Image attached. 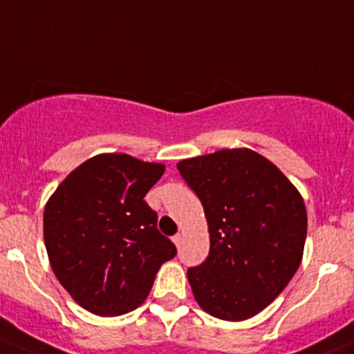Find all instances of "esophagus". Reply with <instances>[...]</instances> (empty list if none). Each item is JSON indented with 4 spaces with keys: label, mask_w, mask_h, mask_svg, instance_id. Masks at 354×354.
Listing matches in <instances>:
<instances>
[{
    "label": "esophagus",
    "mask_w": 354,
    "mask_h": 354,
    "mask_svg": "<svg viewBox=\"0 0 354 354\" xmlns=\"http://www.w3.org/2000/svg\"><path fill=\"white\" fill-rule=\"evenodd\" d=\"M181 241H183V234H181V233L174 234V236H173V243L176 245V246H180Z\"/></svg>",
    "instance_id": "1"
}]
</instances>
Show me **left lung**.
<instances>
[{"label": "left lung", "mask_w": 354, "mask_h": 354, "mask_svg": "<svg viewBox=\"0 0 354 354\" xmlns=\"http://www.w3.org/2000/svg\"><path fill=\"white\" fill-rule=\"evenodd\" d=\"M176 166L198 195L209 226V257L187 272L195 301L216 319H252L283 292L301 263V194L276 164L246 147Z\"/></svg>", "instance_id": "left-lung-1"}]
</instances>
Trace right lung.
<instances>
[{
	"mask_svg": "<svg viewBox=\"0 0 354 354\" xmlns=\"http://www.w3.org/2000/svg\"><path fill=\"white\" fill-rule=\"evenodd\" d=\"M166 166L120 152L75 167L44 207V243L56 279L87 312L138 308L176 246L157 231L144 197Z\"/></svg>",
	"mask_w": 354,
	"mask_h": 354,
	"instance_id": "add662e5",
	"label": "right lung"
}]
</instances>
